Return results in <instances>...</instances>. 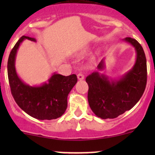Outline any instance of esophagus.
<instances>
[{
  "label": "esophagus",
  "instance_id": "1",
  "mask_svg": "<svg viewBox=\"0 0 155 155\" xmlns=\"http://www.w3.org/2000/svg\"><path fill=\"white\" fill-rule=\"evenodd\" d=\"M77 78L79 80H82V79H84V78H85V75L82 73H78Z\"/></svg>",
  "mask_w": 155,
  "mask_h": 155
}]
</instances>
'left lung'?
<instances>
[{
	"label": "left lung",
	"instance_id": "1",
	"mask_svg": "<svg viewBox=\"0 0 155 155\" xmlns=\"http://www.w3.org/2000/svg\"><path fill=\"white\" fill-rule=\"evenodd\" d=\"M137 51L133 68L119 80L110 81L104 74L94 72L86 77L88 85L87 101L94 113L102 119L115 118L132 109L143 96L147 82L146 58L141 45L135 39L126 37ZM99 70L104 68V59Z\"/></svg>",
	"mask_w": 155,
	"mask_h": 155
}]
</instances>
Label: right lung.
Instances as JSON below:
<instances>
[{
	"label": "right lung",
	"instance_id": "obj_1",
	"mask_svg": "<svg viewBox=\"0 0 155 155\" xmlns=\"http://www.w3.org/2000/svg\"><path fill=\"white\" fill-rule=\"evenodd\" d=\"M25 39L36 41L32 37L22 36L11 50L7 62V73L11 93L23 111L39 120H52L61 116L68 107V96L77 82L76 74L64 76L54 73L48 83L40 86H30L17 75L15 60L17 50Z\"/></svg>",
	"mask_w": 155,
	"mask_h": 155
}]
</instances>
